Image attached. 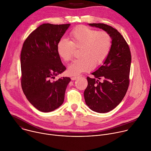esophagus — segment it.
<instances>
[{
  "instance_id": "esophagus-1",
  "label": "esophagus",
  "mask_w": 151,
  "mask_h": 151,
  "mask_svg": "<svg viewBox=\"0 0 151 151\" xmlns=\"http://www.w3.org/2000/svg\"><path fill=\"white\" fill-rule=\"evenodd\" d=\"M78 78H79L78 76H72V77H71V79H72V81H75V80L77 79Z\"/></svg>"
}]
</instances>
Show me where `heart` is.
Wrapping results in <instances>:
<instances>
[{
    "label": "heart",
    "mask_w": 151,
    "mask_h": 151,
    "mask_svg": "<svg viewBox=\"0 0 151 151\" xmlns=\"http://www.w3.org/2000/svg\"><path fill=\"white\" fill-rule=\"evenodd\" d=\"M71 40L61 39L57 43L58 55L65 61L72 60L75 48H80V58L74 60L68 68L70 75H78L91 70L93 66L104 63L111 52L112 39L105 31H99L87 26H81L70 33Z\"/></svg>",
    "instance_id": "1"
}]
</instances>
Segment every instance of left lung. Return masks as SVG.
Masks as SVG:
<instances>
[{
    "mask_svg": "<svg viewBox=\"0 0 151 151\" xmlns=\"http://www.w3.org/2000/svg\"><path fill=\"white\" fill-rule=\"evenodd\" d=\"M108 32L112 39L111 52L96 72L87 77L84 91L85 101L90 109L98 113L108 112L121 103L129 86L132 55L128 45L121 33L112 26L103 23L88 24ZM103 78L101 83L99 80Z\"/></svg>",
    "mask_w": 151,
    "mask_h": 151,
    "instance_id": "left-lung-1",
    "label": "left lung"
}]
</instances>
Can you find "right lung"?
<instances>
[{"label":"right lung","instance_id":"right-lung-1","mask_svg":"<svg viewBox=\"0 0 151 151\" xmlns=\"http://www.w3.org/2000/svg\"><path fill=\"white\" fill-rule=\"evenodd\" d=\"M70 25L43 24L24 42L20 57L21 87L29 101L39 111L52 112L64 101L70 78L53 79L66 69L57 45Z\"/></svg>","mask_w":151,"mask_h":151}]
</instances>
